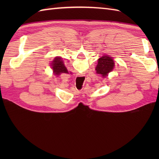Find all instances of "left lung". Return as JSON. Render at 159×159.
Here are the masks:
<instances>
[{
    "label": "left lung",
    "instance_id": "obj_1",
    "mask_svg": "<svg viewBox=\"0 0 159 159\" xmlns=\"http://www.w3.org/2000/svg\"><path fill=\"white\" fill-rule=\"evenodd\" d=\"M115 63L113 57L109 55H103L98 60V64L96 67V73L101 74L103 78L107 77L110 72H112Z\"/></svg>",
    "mask_w": 159,
    "mask_h": 159
}]
</instances>
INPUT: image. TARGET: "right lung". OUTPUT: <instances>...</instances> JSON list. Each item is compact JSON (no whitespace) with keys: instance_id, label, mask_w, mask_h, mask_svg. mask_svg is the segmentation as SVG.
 <instances>
[{"instance_id":"add662e5","label":"right lung","mask_w":159,"mask_h":159,"mask_svg":"<svg viewBox=\"0 0 159 159\" xmlns=\"http://www.w3.org/2000/svg\"><path fill=\"white\" fill-rule=\"evenodd\" d=\"M51 66L53 70V72L56 75H59L61 73H68V71H67L66 66H64V63L62 61L61 57H55L52 61Z\"/></svg>"}]
</instances>
